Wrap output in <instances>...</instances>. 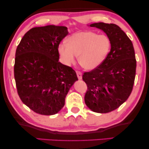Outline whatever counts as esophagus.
<instances>
[{"mask_svg":"<svg viewBox=\"0 0 149 149\" xmlns=\"http://www.w3.org/2000/svg\"><path fill=\"white\" fill-rule=\"evenodd\" d=\"M77 77H78V79H79V80L82 79V73H81V72H79V71H77Z\"/></svg>","mask_w":149,"mask_h":149,"instance_id":"esophagus-1","label":"esophagus"}]
</instances>
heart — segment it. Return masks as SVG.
<instances>
[{
    "label": "heart",
    "mask_w": 149,
    "mask_h": 149,
    "mask_svg": "<svg viewBox=\"0 0 149 149\" xmlns=\"http://www.w3.org/2000/svg\"><path fill=\"white\" fill-rule=\"evenodd\" d=\"M111 47L110 38L106 34L92 31H81L73 34L58 46L62 62L70 66L79 56V63L85 70H93L104 62Z\"/></svg>",
    "instance_id": "heart-1"
}]
</instances>
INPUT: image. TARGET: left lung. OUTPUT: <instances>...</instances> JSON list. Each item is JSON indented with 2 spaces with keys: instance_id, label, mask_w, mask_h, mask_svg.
<instances>
[{
  "instance_id": "8db88e82",
  "label": "left lung",
  "mask_w": 149,
  "mask_h": 149,
  "mask_svg": "<svg viewBox=\"0 0 149 149\" xmlns=\"http://www.w3.org/2000/svg\"><path fill=\"white\" fill-rule=\"evenodd\" d=\"M89 26L107 34L111 48L100 66L83 75L87 85L85 102L95 113H107L119 108L131 94L136 76L135 52L131 40L116 24L99 22Z\"/></svg>"
}]
</instances>
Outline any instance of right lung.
Segmentation results:
<instances>
[{"mask_svg": "<svg viewBox=\"0 0 149 149\" xmlns=\"http://www.w3.org/2000/svg\"><path fill=\"white\" fill-rule=\"evenodd\" d=\"M68 34L66 26L33 28L16 49L14 77L18 95L24 104L40 115L58 113L69 89L78 81L72 68L59 62V44Z\"/></svg>", "mask_w": 149, "mask_h": 149, "instance_id": "obj_1", "label": "right lung"}]
</instances>
